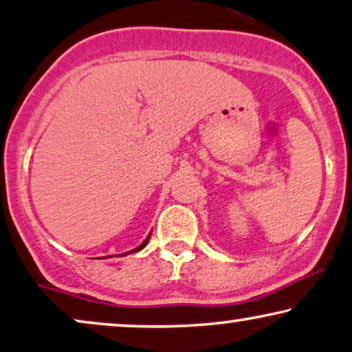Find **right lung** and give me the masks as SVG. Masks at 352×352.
I'll use <instances>...</instances> for the list:
<instances>
[{"instance_id":"right-lung-1","label":"right lung","mask_w":352,"mask_h":352,"mask_svg":"<svg viewBox=\"0 0 352 352\" xmlns=\"http://www.w3.org/2000/svg\"><path fill=\"white\" fill-rule=\"evenodd\" d=\"M150 236H151V234H148V237H146V239H145V241H143V242H142V244H140V245H138V247H137V249H133V250H129V252H126V254H121V255H127V254H133V252H140V250H142V249H143V247H145V245H146V244H148V241H150ZM103 258H105V256H103Z\"/></svg>"}]
</instances>
